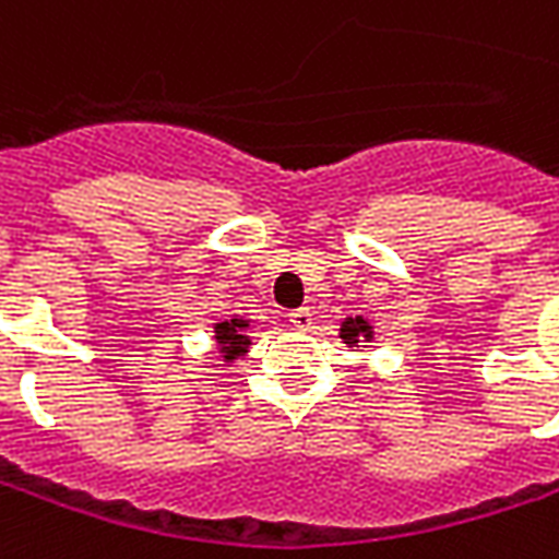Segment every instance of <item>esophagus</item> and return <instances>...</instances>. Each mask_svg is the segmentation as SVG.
<instances>
[{"label":"esophagus","mask_w":559,"mask_h":559,"mask_svg":"<svg viewBox=\"0 0 559 559\" xmlns=\"http://www.w3.org/2000/svg\"><path fill=\"white\" fill-rule=\"evenodd\" d=\"M311 320H313L311 308H296V311H290L293 329H311Z\"/></svg>","instance_id":"obj_1"}]
</instances>
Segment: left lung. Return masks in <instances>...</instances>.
I'll return each mask as SVG.
<instances>
[{
  "mask_svg": "<svg viewBox=\"0 0 559 559\" xmlns=\"http://www.w3.org/2000/svg\"><path fill=\"white\" fill-rule=\"evenodd\" d=\"M341 337L343 343H349V346H358L361 341H370L373 337V325L364 320V317H349V320L341 325Z\"/></svg>",
  "mask_w": 559,
  "mask_h": 559,
  "instance_id": "obj_1",
  "label": "left lung"
}]
</instances>
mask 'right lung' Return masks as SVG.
<instances>
[{"mask_svg": "<svg viewBox=\"0 0 559 559\" xmlns=\"http://www.w3.org/2000/svg\"><path fill=\"white\" fill-rule=\"evenodd\" d=\"M248 320H225L216 322V343L222 355H225V361H234L237 355L248 353Z\"/></svg>", "mask_w": 559, "mask_h": 559, "instance_id": "1", "label": "right lung"}]
</instances>
